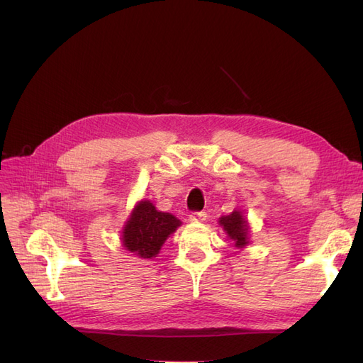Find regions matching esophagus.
<instances>
[{"instance_id": "34e87169", "label": "esophagus", "mask_w": 363, "mask_h": 363, "mask_svg": "<svg viewBox=\"0 0 363 363\" xmlns=\"http://www.w3.org/2000/svg\"><path fill=\"white\" fill-rule=\"evenodd\" d=\"M206 218H207V215L204 212H194L189 215V221L191 223H203V221H206Z\"/></svg>"}]
</instances>
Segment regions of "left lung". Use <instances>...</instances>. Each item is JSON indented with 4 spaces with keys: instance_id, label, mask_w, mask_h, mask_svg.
I'll return each instance as SVG.
<instances>
[{
    "instance_id": "left-lung-1",
    "label": "left lung",
    "mask_w": 363,
    "mask_h": 363,
    "mask_svg": "<svg viewBox=\"0 0 363 363\" xmlns=\"http://www.w3.org/2000/svg\"><path fill=\"white\" fill-rule=\"evenodd\" d=\"M218 224L224 230V233L232 240L236 248L242 250L250 244V223L248 218L244 215V211L235 208L230 215L219 218Z\"/></svg>"
}]
</instances>
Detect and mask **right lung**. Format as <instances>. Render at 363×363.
<instances>
[{
    "label": "right lung",
    "instance_id": "obj_1",
    "mask_svg": "<svg viewBox=\"0 0 363 363\" xmlns=\"http://www.w3.org/2000/svg\"><path fill=\"white\" fill-rule=\"evenodd\" d=\"M182 225L172 213L160 212L150 200H140L124 223L121 245L139 259L157 257L162 245Z\"/></svg>",
    "mask_w": 363,
    "mask_h": 363
}]
</instances>
